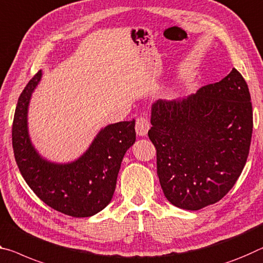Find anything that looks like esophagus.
I'll return each mask as SVG.
<instances>
[{"label": "esophagus", "mask_w": 263, "mask_h": 263, "mask_svg": "<svg viewBox=\"0 0 263 263\" xmlns=\"http://www.w3.org/2000/svg\"><path fill=\"white\" fill-rule=\"evenodd\" d=\"M149 128V122L146 117H139L136 122V132L138 136H146Z\"/></svg>", "instance_id": "1"}]
</instances>
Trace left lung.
<instances>
[{
	"label": "left lung",
	"mask_w": 263,
	"mask_h": 263,
	"mask_svg": "<svg viewBox=\"0 0 263 263\" xmlns=\"http://www.w3.org/2000/svg\"><path fill=\"white\" fill-rule=\"evenodd\" d=\"M148 138L157 173L172 205L198 211L221 200L247 161L253 133L248 85L233 69L180 101H157Z\"/></svg>",
	"instance_id": "1"
}]
</instances>
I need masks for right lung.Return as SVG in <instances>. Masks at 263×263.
Instances as JSON below:
<instances>
[{
  "label": "right lung",
  "mask_w": 263,
  "mask_h": 263,
  "mask_svg": "<svg viewBox=\"0 0 263 263\" xmlns=\"http://www.w3.org/2000/svg\"><path fill=\"white\" fill-rule=\"evenodd\" d=\"M42 77L40 70L21 93L12 122L16 164L42 201L61 213L86 218L104 210L114 197L124 154L136 141L135 119L102 128L87 151L69 164L42 158L28 133V106Z\"/></svg>",
  "instance_id": "right-lung-1"
}]
</instances>
